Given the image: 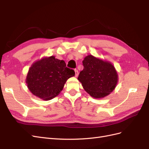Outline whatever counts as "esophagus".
I'll use <instances>...</instances> for the list:
<instances>
[{"label":"esophagus","mask_w":149,"mask_h":149,"mask_svg":"<svg viewBox=\"0 0 149 149\" xmlns=\"http://www.w3.org/2000/svg\"><path fill=\"white\" fill-rule=\"evenodd\" d=\"M74 72H75V77H77L78 76V70H74Z\"/></svg>","instance_id":"obj_1"}]
</instances>
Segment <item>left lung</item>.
Returning a JSON list of instances; mask_svg holds the SVG:
<instances>
[{
	"label": "left lung",
	"mask_w": 149,
	"mask_h": 149,
	"mask_svg": "<svg viewBox=\"0 0 149 149\" xmlns=\"http://www.w3.org/2000/svg\"><path fill=\"white\" fill-rule=\"evenodd\" d=\"M83 70L78 79L84 89L94 98L104 97L114 91L118 82V74L111 62L91 55L83 61Z\"/></svg>",
	"instance_id": "8db88e82"
}]
</instances>
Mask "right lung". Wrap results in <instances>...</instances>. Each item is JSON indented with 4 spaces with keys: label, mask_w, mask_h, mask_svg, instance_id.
<instances>
[{
    "label": "right lung",
    "mask_w": 149,
    "mask_h": 149,
    "mask_svg": "<svg viewBox=\"0 0 149 149\" xmlns=\"http://www.w3.org/2000/svg\"><path fill=\"white\" fill-rule=\"evenodd\" d=\"M74 74V70L66 67L64 60L56 59L55 56L44 57L31 65L26 83L34 96L48 101L57 96L66 81Z\"/></svg>",
    "instance_id": "1"
}]
</instances>
